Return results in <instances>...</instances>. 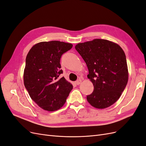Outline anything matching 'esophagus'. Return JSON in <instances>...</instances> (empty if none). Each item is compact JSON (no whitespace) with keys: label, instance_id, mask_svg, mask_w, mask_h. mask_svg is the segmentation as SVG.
I'll use <instances>...</instances> for the list:
<instances>
[{"label":"esophagus","instance_id":"esophagus-1","mask_svg":"<svg viewBox=\"0 0 146 146\" xmlns=\"http://www.w3.org/2000/svg\"><path fill=\"white\" fill-rule=\"evenodd\" d=\"M81 83H82V80H81V79H78V80H77L76 82V85H80V84Z\"/></svg>","mask_w":146,"mask_h":146}]
</instances>
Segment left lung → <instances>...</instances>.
<instances>
[{"mask_svg":"<svg viewBox=\"0 0 146 146\" xmlns=\"http://www.w3.org/2000/svg\"><path fill=\"white\" fill-rule=\"evenodd\" d=\"M75 48L86 63L87 77L94 86L88 102L96 108L110 107L120 98L129 79L124 52L117 44L102 39L78 43Z\"/></svg>","mask_w":146,"mask_h":146,"instance_id":"1","label":"left lung"}]
</instances>
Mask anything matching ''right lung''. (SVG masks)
<instances>
[{
  "mask_svg": "<svg viewBox=\"0 0 146 146\" xmlns=\"http://www.w3.org/2000/svg\"><path fill=\"white\" fill-rule=\"evenodd\" d=\"M70 43L43 41L30 48L25 60L24 83L29 94L42 109L54 111L63 107L73 86L60 69V58L72 47Z\"/></svg>",
  "mask_w": 146,
  "mask_h": 146,
  "instance_id": "1",
  "label": "right lung"
}]
</instances>
